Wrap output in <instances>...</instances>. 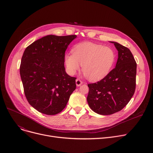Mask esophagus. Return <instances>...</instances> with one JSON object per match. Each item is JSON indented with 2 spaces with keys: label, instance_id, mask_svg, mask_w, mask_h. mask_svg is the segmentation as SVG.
Masks as SVG:
<instances>
[{
  "label": "esophagus",
  "instance_id": "obj_1",
  "mask_svg": "<svg viewBox=\"0 0 153 153\" xmlns=\"http://www.w3.org/2000/svg\"><path fill=\"white\" fill-rule=\"evenodd\" d=\"M76 82L77 86H80L82 84V81L80 79H77L76 81Z\"/></svg>",
  "mask_w": 153,
  "mask_h": 153
}]
</instances>
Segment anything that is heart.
Segmentation results:
<instances>
[{
  "instance_id": "b5f03b06",
  "label": "heart",
  "mask_w": 153,
  "mask_h": 153,
  "mask_svg": "<svg viewBox=\"0 0 153 153\" xmlns=\"http://www.w3.org/2000/svg\"><path fill=\"white\" fill-rule=\"evenodd\" d=\"M115 59V52L111 48L84 42L73 48L72 54L66 55L65 62L71 74H75L81 65L83 73L88 79L97 80L108 74Z\"/></svg>"
}]
</instances>
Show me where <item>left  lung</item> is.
<instances>
[{"label": "left lung", "mask_w": 153, "mask_h": 153, "mask_svg": "<svg viewBox=\"0 0 153 153\" xmlns=\"http://www.w3.org/2000/svg\"><path fill=\"white\" fill-rule=\"evenodd\" d=\"M114 43L118 51L116 66L100 81L89 84L87 100L95 113L114 114L128 103L136 89V62L128 48Z\"/></svg>", "instance_id": "8db88e82"}]
</instances>
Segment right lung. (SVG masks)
I'll return each instance as SVG.
<instances>
[{"instance_id": "1", "label": "right lung", "mask_w": 153, "mask_h": 153, "mask_svg": "<svg viewBox=\"0 0 153 153\" xmlns=\"http://www.w3.org/2000/svg\"><path fill=\"white\" fill-rule=\"evenodd\" d=\"M76 35H48L27 47L20 74L24 93L30 105L40 113L56 115L66 107L76 88V77L65 71V51Z\"/></svg>"}]
</instances>
